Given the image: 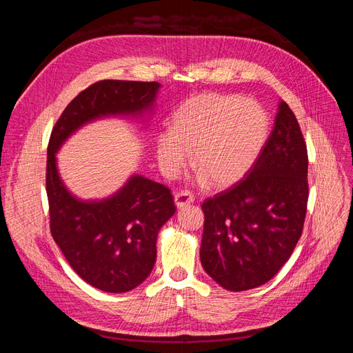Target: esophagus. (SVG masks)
Returning <instances> with one entry per match:
<instances>
[{"label":"esophagus","instance_id":"esophagus-1","mask_svg":"<svg viewBox=\"0 0 353 353\" xmlns=\"http://www.w3.org/2000/svg\"><path fill=\"white\" fill-rule=\"evenodd\" d=\"M174 200H175V206L178 208V209H183V208H185V206H188L190 203H193L194 201V197L191 196L188 191H179V193H176L175 196H174Z\"/></svg>","mask_w":353,"mask_h":353}]
</instances>
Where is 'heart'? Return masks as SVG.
<instances>
[{"instance_id": "obj_1", "label": "heart", "mask_w": 353, "mask_h": 353, "mask_svg": "<svg viewBox=\"0 0 353 353\" xmlns=\"http://www.w3.org/2000/svg\"><path fill=\"white\" fill-rule=\"evenodd\" d=\"M270 119L253 100L237 95L203 92L187 99L172 116L170 130L156 135L160 169L168 176L185 166L193 152L200 179L212 187L237 184L258 159L266 143Z\"/></svg>"}]
</instances>
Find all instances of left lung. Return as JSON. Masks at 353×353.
Returning <instances> with one entry per match:
<instances>
[{
    "instance_id": "8db88e82",
    "label": "left lung",
    "mask_w": 353,
    "mask_h": 353,
    "mask_svg": "<svg viewBox=\"0 0 353 353\" xmlns=\"http://www.w3.org/2000/svg\"><path fill=\"white\" fill-rule=\"evenodd\" d=\"M306 176L301 126L280 101L272 132L245 179L201 205L200 261L221 287L250 290L281 270L302 236Z\"/></svg>"
}]
</instances>
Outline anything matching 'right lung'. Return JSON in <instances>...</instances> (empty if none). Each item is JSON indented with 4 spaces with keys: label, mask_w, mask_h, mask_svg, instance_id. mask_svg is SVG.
Returning a JSON list of instances; mask_svg holds the SVG:
<instances>
[{
    "label": "right lung",
    "mask_w": 353,
    "mask_h": 353,
    "mask_svg": "<svg viewBox=\"0 0 353 353\" xmlns=\"http://www.w3.org/2000/svg\"><path fill=\"white\" fill-rule=\"evenodd\" d=\"M159 82L101 81L77 95L52 128L47 150L51 236L83 281L108 293H125L150 275L157 234L175 213L169 188L132 174L113 194L79 199L61 179L56 154L81 128L108 117L148 122Z\"/></svg>",
    "instance_id": "1"
}]
</instances>
